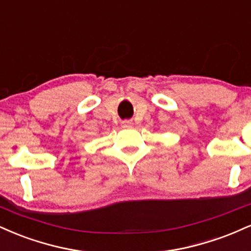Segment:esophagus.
I'll use <instances>...</instances> for the list:
<instances>
[{
    "mask_svg": "<svg viewBox=\"0 0 251 251\" xmlns=\"http://www.w3.org/2000/svg\"><path fill=\"white\" fill-rule=\"evenodd\" d=\"M132 123L131 120H125V122H123V125H124V127H131L132 126Z\"/></svg>",
    "mask_w": 251,
    "mask_h": 251,
    "instance_id": "34e87169",
    "label": "esophagus"
}]
</instances>
